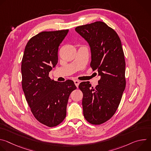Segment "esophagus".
I'll return each mask as SVG.
<instances>
[{"label":"esophagus","instance_id":"obj_1","mask_svg":"<svg viewBox=\"0 0 151 151\" xmlns=\"http://www.w3.org/2000/svg\"><path fill=\"white\" fill-rule=\"evenodd\" d=\"M74 83H75V85L76 86V87L78 88V86H79V83H80V82H79V81H78V80H75V81H74Z\"/></svg>","mask_w":151,"mask_h":151}]
</instances>
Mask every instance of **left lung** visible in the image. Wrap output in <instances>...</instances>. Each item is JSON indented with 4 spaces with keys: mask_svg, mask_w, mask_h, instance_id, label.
Listing matches in <instances>:
<instances>
[{
    "mask_svg": "<svg viewBox=\"0 0 151 151\" xmlns=\"http://www.w3.org/2000/svg\"><path fill=\"white\" fill-rule=\"evenodd\" d=\"M75 31L90 46V66L100 79L95 88L89 81L79 85L83 93V116L92 124L99 125L115 113L125 88V62L121 40L116 32L102 21L78 26Z\"/></svg>",
    "mask_w": 151,
    "mask_h": 151,
    "instance_id": "8db88e82",
    "label": "left lung"
}]
</instances>
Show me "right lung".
<instances>
[{"mask_svg":"<svg viewBox=\"0 0 151 151\" xmlns=\"http://www.w3.org/2000/svg\"><path fill=\"white\" fill-rule=\"evenodd\" d=\"M69 30L42 32L32 37L21 62L22 88L35 118L48 127L60 124L66 116L74 82L51 80L49 73L58 63V50Z\"/></svg>","mask_w":151,"mask_h":151,"instance_id":"obj_1","label":"right lung"}]
</instances>
